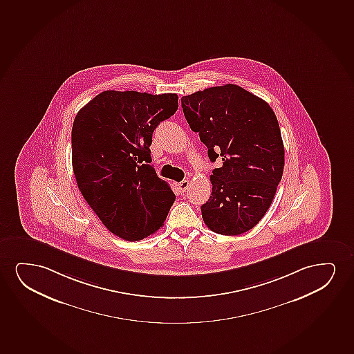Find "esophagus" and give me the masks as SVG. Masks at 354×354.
<instances>
[{
  "label": "esophagus",
  "mask_w": 354,
  "mask_h": 354,
  "mask_svg": "<svg viewBox=\"0 0 354 354\" xmlns=\"http://www.w3.org/2000/svg\"><path fill=\"white\" fill-rule=\"evenodd\" d=\"M189 180H183L181 183H179V189L180 192L184 193L187 191V189H189Z\"/></svg>",
  "instance_id": "esophagus-1"
}]
</instances>
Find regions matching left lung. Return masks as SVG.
I'll list each match as a JSON object with an SVG mask.
<instances>
[{
    "label": "left lung",
    "mask_w": 354,
    "mask_h": 354,
    "mask_svg": "<svg viewBox=\"0 0 354 354\" xmlns=\"http://www.w3.org/2000/svg\"><path fill=\"white\" fill-rule=\"evenodd\" d=\"M181 106L210 161H222L210 176L204 223L222 235L252 230L270 207L283 173L285 147L275 113L234 84L183 96Z\"/></svg>",
    "instance_id": "1"
}]
</instances>
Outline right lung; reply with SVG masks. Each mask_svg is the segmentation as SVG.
Wrapping results in <instances>:
<instances>
[{
    "mask_svg": "<svg viewBox=\"0 0 354 354\" xmlns=\"http://www.w3.org/2000/svg\"><path fill=\"white\" fill-rule=\"evenodd\" d=\"M178 95L103 91L72 127V165L79 189L109 232L137 241L160 230L175 194L157 176L152 133L178 111Z\"/></svg>",
    "mask_w": 354,
    "mask_h": 354,
    "instance_id": "obj_1",
    "label": "right lung"
}]
</instances>
